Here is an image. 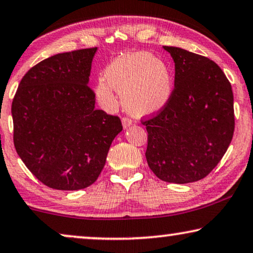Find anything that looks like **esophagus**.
<instances>
[{"mask_svg":"<svg viewBox=\"0 0 253 253\" xmlns=\"http://www.w3.org/2000/svg\"><path fill=\"white\" fill-rule=\"evenodd\" d=\"M129 126H132V120L129 118H123V127L124 129H127Z\"/></svg>","mask_w":253,"mask_h":253,"instance_id":"esophagus-1","label":"esophagus"}]
</instances>
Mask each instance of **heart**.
I'll return each instance as SVG.
<instances>
[{"instance_id":"1","label":"heart","mask_w":253,"mask_h":253,"mask_svg":"<svg viewBox=\"0 0 253 253\" xmlns=\"http://www.w3.org/2000/svg\"><path fill=\"white\" fill-rule=\"evenodd\" d=\"M172 74L166 63L153 54H124L107 67L105 79L98 81L95 92L104 106L116 102L113 89L123 97L127 111L146 117L163 109L172 92Z\"/></svg>"}]
</instances>
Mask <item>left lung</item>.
<instances>
[{
  "instance_id": "obj_1",
  "label": "left lung",
  "mask_w": 253,
  "mask_h": 253,
  "mask_svg": "<svg viewBox=\"0 0 253 253\" xmlns=\"http://www.w3.org/2000/svg\"><path fill=\"white\" fill-rule=\"evenodd\" d=\"M163 48L174 62V89L161 112L142 121L146 158L161 180L193 183L217 166L231 142L234 95L214 61L179 47Z\"/></svg>"
}]
</instances>
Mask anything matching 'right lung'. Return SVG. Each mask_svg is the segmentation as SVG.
I'll return each instance as SVG.
<instances>
[{"label": "right lung", "mask_w": 253, "mask_h": 253, "mask_svg": "<svg viewBox=\"0 0 253 253\" xmlns=\"http://www.w3.org/2000/svg\"><path fill=\"white\" fill-rule=\"evenodd\" d=\"M95 48L59 53L32 67L12 100L13 143L33 176L50 188L82 190L95 183L118 117L95 109L89 76Z\"/></svg>", "instance_id": "right-lung-1"}]
</instances>
